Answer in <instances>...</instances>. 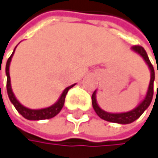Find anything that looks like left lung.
Instances as JSON below:
<instances>
[{
	"instance_id": "1",
	"label": "left lung",
	"mask_w": 158,
	"mask_h": 158,
	"mask_svg": "<svg viewBox=\"0 0 158 158\" xmlns=\"http://www.w3.org/2000/svg\"><path fill=\"white\" fill-rule=\"evenodd\" d=\"M131 49L138 53L139 56H141L142 59L144 60V62L147 64L150 72H151V80H150V83L148 86V90L147 93H146L145 97L143 98V100L133 110L127 111V112H120V113H112V112H108L105 111L104 110H102L96 100V90L94 92L93 95H92V104H93V108L94 110V111L96 112V114L105 121L108 122H111V123H121V125H127V123H131L134 121H136L137 119H139L141 114L147 110V108L150 106L152 99H153V95H154V81H155V70L154 67L149 60V57L147 53H146L145 49L140 47V46H134L131 48ZM157 74H158V68H157ZM158 92V90H157Z\"/></svg>"
}]
</instances>
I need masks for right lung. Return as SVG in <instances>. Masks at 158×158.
Segmentation results:
<instances>
[{
	"instance_id": "obj_1",
	"label": "right lung",
	"mask_w": 158,
	"mask_h": 158,
	"mask_svg": "<svg viewBox=\"0 0 158 158\" xmlns=\"http://www.w3.org/2000/svg\"><path fill=\"white\" fill-rule=\"evenodd\" d=\"M17 48V47H16ZM16 48L13 51V53L11 54V56L9 57V59L7 60L6 63V66H5V74L7 77V82H6V89H7V94H8V97L11 101V103L14 105V107L16 108V110L27 120H32V121H38V120H46V119H50L53 118L54 116L57 115L61 110L64 107V99L66 96V94L68 92L69 89H71L73 86L76 85L73 84L71 86H68L67 88H65L64 90V92L62 93L61 96L59 97V99L56 101V102L51 105L50 107L48 108H44V109H39V110H32V109H29L24 107L19 101L17 99V97L15 96L13 91H12V87H11V80H10V74H9V67H10V63L11 60H12V57L14 55V52L16 50Z\"/></svg>"
}]
</instances>
